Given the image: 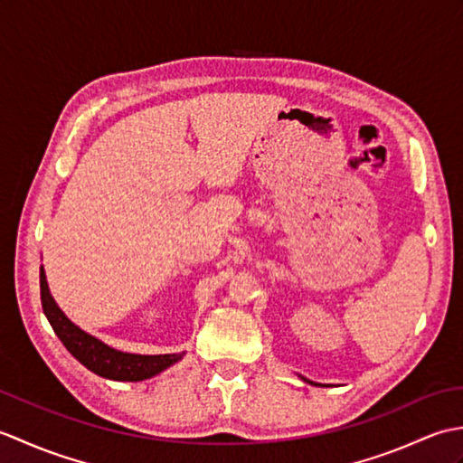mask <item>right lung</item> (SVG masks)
<instances>
[{"mask_svg":"<svg viewBox=\"0 0 463 463\" xmlns=\"http://www.w3.org/2000/svg\"><path fill=\"white\" fill-rule=\"evenodd\" d=\"M39 287H42V307L45 317L52 324L53 332L63 342V346L71 352V356L80 360L87 370L97 376L119 380V382H139L153 378L165 368L173 366L183 358V354H156V356H141V354H127L109 348L101 340L80 330L59 310L55 300L47 288L43 270L39 272Z\"/></svg>","mask_w":463,"mask_h":463,"instance_id":"1","label":"right lung"}]
</instances>
